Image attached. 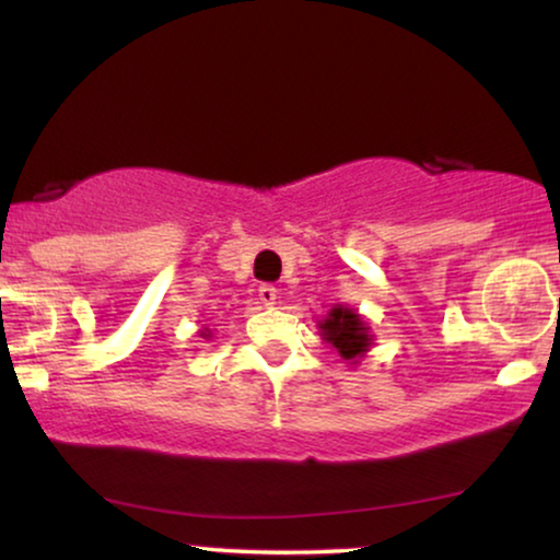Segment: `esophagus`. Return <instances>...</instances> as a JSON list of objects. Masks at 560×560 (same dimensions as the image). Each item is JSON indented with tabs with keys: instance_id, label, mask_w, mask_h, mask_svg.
Listing matches in <instances>:
<instances>
[{
	"instance_id": "34e87169",
	"label": "esophagus",
	"mask_w": 560,
	"mask_h": 560,
	"mask_svg": "<svg viewBox=\"0 0 560 560\" xmlns=\"http://www.w3.org/2000/svg\"><path fill=\"white\" fill-rule=\"evenodd\" d=\"M259 301H262V305H267V308H270V305H275L278 303V288L275 285H259Z\"/></svg>"
}]
</instances>
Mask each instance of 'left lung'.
Masks as SVG:
<instances>
[{"label":"left lung","mask_w":560,"mask_h":560,"mask_svg":"<svg viewBox=\"0 0 560 560\" xmlns=\"http://www.w3.org/2000/svg\"><path fill=\"white\" fill-rule=\"evenodd\" d=\"M318 331L320 339L339 351V357L351 366L362 362L374 341L370 324L362 318V313L349 308V305H334L328 316L318 320Z\"/></svg>","instance_id":"1"}]
</instances>
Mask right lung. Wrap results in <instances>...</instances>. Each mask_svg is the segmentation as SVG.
I'll use <instances>...</instances> for the list:
<instances>
[{"instance_id":"add662e5","label":"right lung","mask_w":560,"mask_h":560,"mask_svg":"<svg viewBox=\"0 0 560 560\" xmlns=\"http://www.w3.org/2000/svg\"><path fill=\"white\" fill-rule=\"evenodd\" d=\"M201 336H203V339H211V331H209V328H201Z\"/></svg>"}]
</instances>
